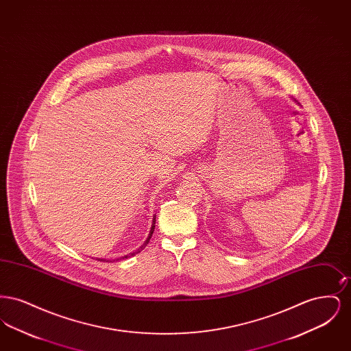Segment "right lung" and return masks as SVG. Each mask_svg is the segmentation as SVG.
Masks as SVG:
<instances>
[{
    "mask_svg": "<svg viewBox=\"0 0 351 351\" xmlns=\"http://www.w3.org/2000/svg\"><path fill=\"white\" fill-rule=\"evenodd\" d=\"M155 219H156V218H155V216H154V219H152V226H151L150 234H149V238L146 239V242H145V243L142 245V247H141L139 250L134 251V252H132L130 255H135L136 252H141V250H143V249H145V247L147 246V243H149V241H150L151 235H152V233H154V229H155ZM130 255H126V256H123V258H128V256H130ZM123 258H122V259H123ZM100 261H105V259H100Z\"/></svg>",
    "mask_w": 351,
    "mask_h": 351,
    "instance_id": "right-lung-1",
    "label": "right lung"
}]
</instances>
